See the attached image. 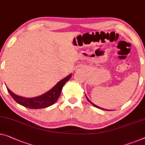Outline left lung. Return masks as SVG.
Segmentation results:
<instances>
[{
    "label": "left lung",
    "mask_w": 145,
    "mask_h": 145,
    "mask_svg": "<svg viewBox=\"0 0 145 145\" xmlns=\"http://www.w3.org/2000/svg\"><path fill=\"white\" fill-rule=\"evenodd\" d=\"M86 99H87V100H88V101H89V102H90V103H91V104H92V105H94V107H97V108H99V109H102V108H101V107H98V106H97V105H96L95 104H94L93 103H92L91 101H90L89 100V99H88V98H87V97H86ZM103 110H105V111H109V110H106V109H103Z\"/></svg>",
    "instance_id": "left-lung-1"
}]
</instances>
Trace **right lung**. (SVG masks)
Wrapping results in <instances>:
<instances>
[{"instance_id":"obj_1","label":"right lung","mask_w":145,"mask_h":145,"mask_svg":"<svg viewBox=\"0 0 145 145\" xmlns=\"http://www.w3.org/2000/svg\"><path fill=\"white\" fill-rule=\"evenodd\" d=\"M71 77H72V74L69 75L68 76L60 81L49 91L47 92L42 96L36 97V98H26L17 96L12 91H10L7 87L6 88L11 96L19 104L25 107L29 108V109H42V108L51 106L57 101L61 93L62 87L65 85L66 82L70 79Z\"/></svg>"}]
</instances>
